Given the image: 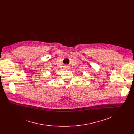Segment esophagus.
<instances>
[{
	"label": "esophagus",
	"instance_id": "34e87169",
	"mask_svg": "<svg viewBox=\"0 0 134 134\" xmlns=\"http://www.w3.org/2000/svg\"><path fill=\"white\" fill-rule=\"evenodd\" d=\"M68 67H68V66H66V69H68V68H68Z\"/></svg>",
	"mask_w": 134,
	"mask_h": 134
}]
</instances>
